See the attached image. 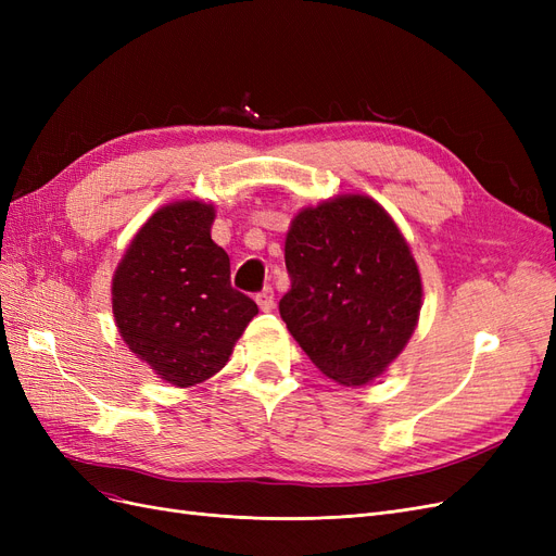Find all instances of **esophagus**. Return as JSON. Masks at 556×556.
Instances as JSON below:
<instances>
[{"label":"esophagus","instance_id":"esophagus-1","mask_svg":"<svg viewBox=\"0 0 556 556\" xmlns=\"http://www.w3.org/2000/svg\"><path fill=\"white\" fill-rule=\"evenodd\" d=\"M255 301H257V306H260L264 313H268V311H271V308L276 306V294H274L271 288H264L262 292H257Z\"/></svg>","mask_w":556,"mask_h":556}]
</instances>
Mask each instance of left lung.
Segmentation results:
<instances>
[{
  "mask_svg": "<svg viewBox=\"0 0 556 556\" xmlns=\"http://www.w3.org/2000/svg\"><path fill=\"white\" fill-rule=\"evenodd\" d=\"M290 290L280 317L327 378H378L417 327L422 278L396 223L378 201L341 194L294 215L285 239Z\"/></svg>",
  "mask_w": 556,
  "mask_h": 556,
  "instance_id": "obj_1",
  "label": "left lung"
}]
</instances>
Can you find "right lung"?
<instances>
[{
  "mask_svg": "<svg viewBox=\"0 0 556 556\" xmlns=\"http://www.w3.org/2000/svg\"><path fill=\"white\" fill-rule=\"evenodd\" d=\"M215 208L176 201L148 217L113 276V317L127 348L176 387L229 362L257 304L231 288L229 255L211 239Z\"/></svg>",
  "mask_w": 556,
  "mask_h": 556,
  "instance_id": "right-lung-1",
  "label": "right lung"
}]
</instances>
